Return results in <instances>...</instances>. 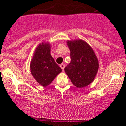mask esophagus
Wrapping results in <instances>:
<instances>
[{
  "instance_id": "obj_1",
  "label": "esophagus",
  "mask_w": 126,
  "mask_h": 126,
  "mask_svg": "<svg viewBox=\"0 0 126 126\" xmlns=\"http://www.w3.org/2000/svg\"><path fill=\"white\" fill-rule=\"evenodd\" d=\"M60 67H61V68L62 69V71H64V68H65V64H61V65H60Z\"/></svg>"
}]
</instances>
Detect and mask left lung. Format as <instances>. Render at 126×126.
<instances>
[{
  "instance_id": "1",
  "label": "left lung",
  "mask_w": 126,
  "mask_h": 126,
  "mask_svg": "<svg viewBox=\"0 0 126 126\" xmlns=\"http://www.w3.org/2000/svg\"><path fill=\"white\" fill-rule=\"evenodd\" d=\"M71 61L64 70L77 88L85 87L92 83L97 74L98 61L92 48L82 40L67 41Z\"/></svg>"
}]
</instances>
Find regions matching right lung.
Listing matches in <instances>:
<instances>
[{
  "label": "right lung",
  "instance_id": "right-lung-1",
  "mask_svg": "<svg viewBox=\"0 0 126 126\" xmlns=\"http://www.w3.org/2000/svg\"><path fill=\"white\" fill-rule=\"evenodd\" d=\"M50 48L49 43H40L30 63L32 74L43 86L49 85L62 71L51 55Z\"/></svg>",
  "mask_w": 126,
  "mask_h": 126
}]
</instances>
